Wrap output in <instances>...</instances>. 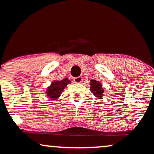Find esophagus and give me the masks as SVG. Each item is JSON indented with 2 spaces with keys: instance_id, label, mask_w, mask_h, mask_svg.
Listing matches in <instances>:
<instances>
[{
  "instance_id": "esophagus-1",
  "label": "esophagus",
  "mask_w": 154,
  "mask_h": 154,
  "mask_svg": "<svg viewBox=\"0 0 154 154\" xmlns=\"http://www.w3.org/2000/svg\"><path fill=\"white\" fill-rule=\"evenodd\" d=\"M74 82H76V83H79L81 82L82 81V77H75V78L73 79Z\"/></svg>"
}]
</instances>
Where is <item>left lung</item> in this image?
Instances as JSON below:
<instances>
[{
    "label": "left lung",
    "mask_w": 154,
    "mask_h": 154,
    "mask_svg": "<svg viewBox=\"0 0 154 154\" xmlns=\"http://www.w3.org/2000/svg\"><path fill=\"white\" fill-rule=\"evenodd\" d=\"M91 91L93 92L95 96L98 98H102L103 96L104 91L102 89V86L98 81L96 80H91Z\"/></svg>",
    "instance_id": "8db88e82"
}]
</instances>
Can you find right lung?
<instances>
[{"label":"right lung","instance_id":"right-lung-1","mask_svg":"<svg viewBox=\"0 0 154 154\" xmlns=\"http://www.w3.org/2000/svg\"><path fill=\"white\" fill-rule=\"evenodd\" d=\"M71 81L68 80L67 78L63 79L61 81H54L51 83L50 87L48 88L46 91L47 96H48L52 100H57L65 87Z\"/></svg>","mask_w":154,"mask_h":154}]
</instances>
